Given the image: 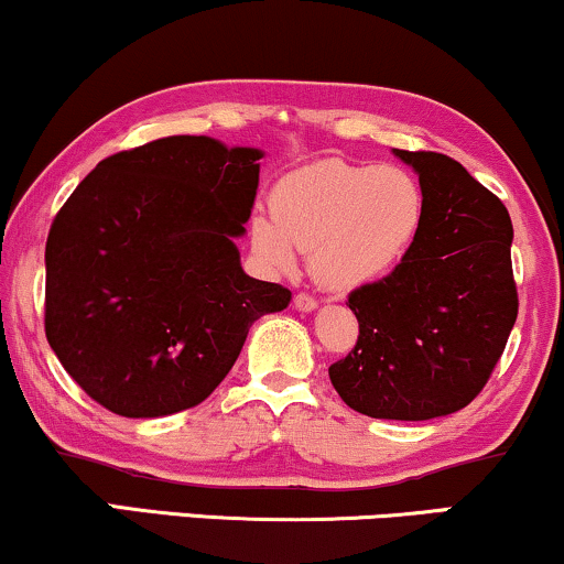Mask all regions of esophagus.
Returning <instances> with one entry per match:
<instances>
[{"mask_svg":"<svg viewBox=\"0 0 564 564\" xmlns=\"http://www.w3.org/2000/svg\"><path fill=\"white\" fill-rule=\"evenodd\" d=\"M292 305H295L297 311H303V313H308V311H313L318 305V300L313 297V295H308V292H297L295 297H292Z\"/></svg>","mask_w":564,"mask_h":564,"instance_id":"1","label":"esophagus"}]
</instances>
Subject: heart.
Listing matches in <instances>:
<instances>
[{"mask_svg":"<svg viewBox=\"0 0 564 564\" xmlns=\"http://www.w3.org/2000/svg\"><path fill=\"white\" fill-rule=\"evenodd\" d=\"M272 217H256L253 243L269 264L292 269L311 253L313 274L332 290L389 276L420 238L425 192L404 167L318 160L272 188Z\"/></svg>","mask_w":564,"mask_h":564,"instance_id":"heart-1","label":"heart"}]
</instances>
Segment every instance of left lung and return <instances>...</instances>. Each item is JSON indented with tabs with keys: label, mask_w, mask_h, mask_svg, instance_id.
<instances>
[{
	"label": "left lung",
	"mask_w": 564,
	"mask_h": 564,
	"mask_svg": "<svg viewBox=\"0 0 564 564\" xmlns=\"http://www.w3.org/2000/svg\"><path fill=\"white\" fill-rule=\"evenodd\" d=\"M393 152L420 175L425 225L389 276L349 292L360 336L328 378L355 412L420 422L471 404L508 345L518 316L513 223L453 158Z\"/></svg>",
	"instance_id": "8db88e82"
}]
</instances>
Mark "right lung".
<instances>
[{"label": "right lung", "mask_w": 564, "mask_h": 564, "mask_svg": "<svg viewBox=\"0 0 564 564\" xmlns=\"http://www.w3.org/2000/svg\"><path fill=\"white\" fill-rule=\"evenodd\" d=\"M253 148L165 137L100 160L46 240V339L93 401L165 416L223 383L290 290L240 267L259 188Z\"/></svg>", "instance_id": "1"}]
</instances>
